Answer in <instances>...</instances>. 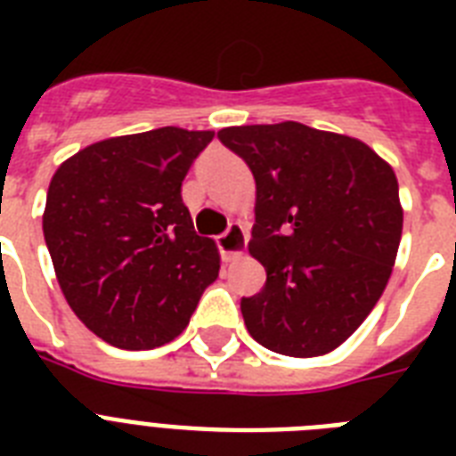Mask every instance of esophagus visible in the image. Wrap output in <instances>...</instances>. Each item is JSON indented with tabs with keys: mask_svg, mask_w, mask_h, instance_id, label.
Here are the masks:
<instances>
[{
	"mask_svg": "<svg viewBox=\"0 0 456 456\" xmlns=\"http://www.w3.org/2000/svg\"><path fill=\"white\" fill-rule=\"evenodd\" d=\"M246 232H243V227L239 224V222H234V224H229V229L224 232L222 236H217V246H220V253L222 257L227 260V263H232V260H239V257L243 256V250H246Z\"/></svg>",
	"mask_w": 456,
	"mask_h": 456,
	"instance_id": "1",
	"label": "esophagus"
}]
</instances>
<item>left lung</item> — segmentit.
Returning a JSON list of instances; mask_svg holds the SVG:
<instances>
[{"instance_id": "obj_1", "label": "left lung", "mask_w": 456, "mask_h": 456, "mask_svg": "<svg viewBox=\"0 0 456 456\" xmlns=\"http://www.w3.org/2000/svg\"><path fill=\"white\" fill-rule=\"evenodd\" d=\"M256 177L248 253L267 272L241 300L246 329L289 357L346 343L381 298L403 236L393 167L364 142L307 125L217 132Z\"/></svg>"}]
</instances>
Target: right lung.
I'll return each mask as SVG.
<instances>
[{
  "mask_svg": "<svg viewBox=\"0 0 456 456\" xmlns=\"http://www.w3.org/2000/svg\"><path fill=\"white\" fill-rule=\"evenodd\" d=\"M215 132L158 127L85 146L53 172L42 215L53 272L89 331L151 350L184 331L220 272L182 182Z\"/></svg>",
  "mask_w": 456,
  "mask_h": 456,
  "instance_id": "right-lung-1",
  "label": "right lung"
}]
</instances>
